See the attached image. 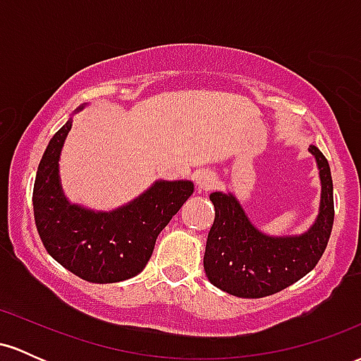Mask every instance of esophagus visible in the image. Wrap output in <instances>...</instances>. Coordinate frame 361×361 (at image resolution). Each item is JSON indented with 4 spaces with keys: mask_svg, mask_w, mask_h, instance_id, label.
Returning a JSON list of instances; mask_svg holds the SVG:
<instances>
[{
    "mask_svg": "<svg viewBox=\"0 0 361 361\" xmlns=\"http://www.w3.org/2000/svg\"><path fill=\"white\" fill-rule=\"evenodd\" d=\"M195 183H197L198 192H209L217 183V180H215V176L210 171H202L195 178Z\"/></svg>",
    "mask_w": 361,
    "mask_h": 361,
    "instance_id": "esophagus-1",
    "label": "esophagus"
}]
</instances>
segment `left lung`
I'll list each match as a JSON object with an SVG mask.
<instances>
[{
    "mask_svg": "<svg viewBox=\"0 0 361 361\" xmlns=\"http://www.w3.org/2000/svg\"><path fill=\"white\" fill-rule=\"evenodd\" d=\"M309 151L316 156L322 193L317 221L305 234L295 238L261 234L234 195H210L215 219L204 256L210 283L231 295L261 299L290 287L314 270L333 231L334 200L327 159L316 146H310Z\"/></svg>",
    "mask_w": 361,
    "mask_h": 361,
    "instance_id": "8db88e82",
    "label": "left lung"
}]
</instances>
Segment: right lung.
Returning a JSON list of instances; mask_svg holds the SVG:
<instances>
[{"instance_id":"add662e5","label":"right lung","mask_w":361,"mask_h":361,"mask_svg":"<svg viewBox=\"0 0 361 361\" xmlns=\"http://www.w3.org/2000/svg\"><path fill=\"white\" fill-rule=\"evenodd\" d=\"M71 123L54 134L37 169L32 197L37 231L49 255L80 279L91 283L132 279L144 270L156 238L193 193V183L156 181L114 212L68 204L59 185V154Z\"/></svg>"}]
</instances>
